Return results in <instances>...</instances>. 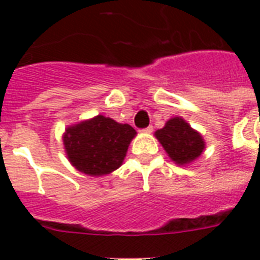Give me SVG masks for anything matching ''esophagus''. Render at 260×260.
Listing matches in <instances>:
<instances>
[{"label": "esophagus", "instance_id": "34e87169", "mask_svg": "<svg viewBox=\"0 0 260 260\" xmlns=\"http://www.w3.org/2000/svg\"><path fill=\"white\" fill-rule=\"evenodd\" d=\"M152 131H154V126L150 125V126H147V128H143L142 132H143V134H151Z\"/></svg>", "mask_w": 260, "mask_h": 260}]
</instances>
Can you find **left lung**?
<instances>
[{"mask_svg":"<svg viewBox=\"0 0 260 260\" xmlns=\"http://www.w3.org/2000/svg\"><path fill=\"white\" fill-rule=\"evenodd\" d=\"M155 136L169 156L178 165H186L197 159L205 147L201 135L191 129L181 117L169 120L165 128L155 132Z\"/></svg>","mask_w":260,"mask_h":260,"instance_id":"left-lung-1","label":"left lung"}]
</instances>
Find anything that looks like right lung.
Masks as SVG:
<instances>
[{"mask_svg":"<svg viewBox=\"0 0 260 260\" xmlns=\"http://www.w3.org/2000/svg\"><path fill=\"white\" fill-rule=\"evenodd\" d=\"M136 131L104 116L67 128L63 143L71 165L89 175L109 174L121 166Z\"/></svg>","mask_w":260,"mask_h":260,"instance_id":"add662e5","label":"right lung"}]
</instances>
